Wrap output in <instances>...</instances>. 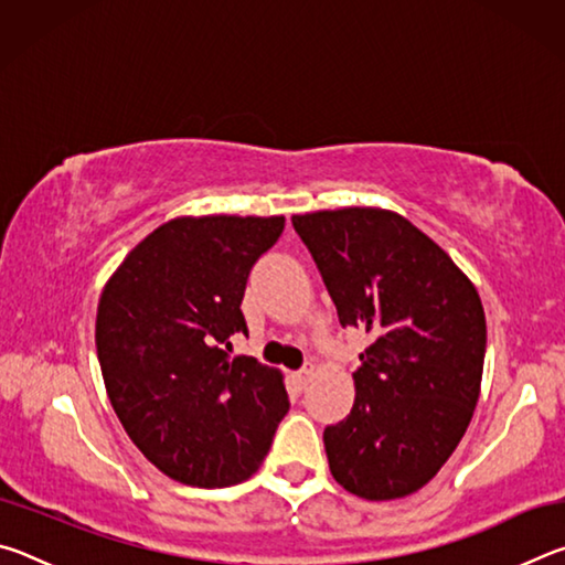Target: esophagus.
<instances>
[{"label": "esophagus", "mask_w": 565, "mask_h": 565, "mask_svg": "<svg viewBox=\"0 0 565 565\" xmlns=\"http://www.w3.org/2000/svg\"><path fill=\"white\" fill-rule=\"evenodd\" d=\"M311 374H313V369H301V371H296V374H294V381L299 384V388H303L311 381Z\"/></svg>", "instance_id": "34e87169"}]
</instances>
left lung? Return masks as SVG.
<instances>
[{
    "label": "left lung",
    "instance_id": "obj_1",
    "mask_svg": "<svg viewBox=\"0 0 565 565\" xmlns=\"http://www.w3.org/2000/svg\"><path fill=\"white\" fill-rule=\"evenodd\" d=\"M341 327L374 337L351 414L327 426L331 476L366 501L418 491L441 471L481 394L486 313L451 256L396 212L296 214Z\"/></svg>",
    "mask_w": 565,
    "mask_h": 565
}]
</instances>
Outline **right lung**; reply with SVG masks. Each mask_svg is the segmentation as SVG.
I'll list each match as a JSON object with an SVG mask.
<instances>
[{
    "mask_svg": "<svg viewBox=\"0 0 565 565\" xmlns=\"http://www.w3.org/2000/svg\"><path fill=\"white\" fill-rule=\"evenodd\" d=\"M284 216H179L111 274L97 309L104 386L134 446L161 473L199 489L246 481L289 411L284 376L228 356L246 333L252 266Z\"/></svg>",
    "mask_w": 565,
    "mask_h": 565,
    "instance_id": "1",
    "label": "right lung"
}]
</instances>
